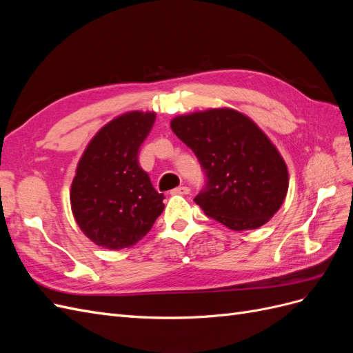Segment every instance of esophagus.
<instances>
[{
	"instance_id": "esophagus-1",
	"label": "esophagus",
	"mask_w": 353,
	"mask_h": 353,
	"mask_svg": "<svg viewBox=\"0 0 353 353\" xmlns=\"http://www.w3.org/2000/svg\"><path fill=\"white\" fill-rule=\"evenodd\" d=\"M190 188L188 187H185V185H181V187H178V188H175L172 193L174 194H183V196H185V194H190Z\"/></svg>"
}]
</instances>
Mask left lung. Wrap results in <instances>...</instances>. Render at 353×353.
<instances>
[{
  "label": "left lung",
  "mask_w": 353,
  "mask_h": 353,
  "mask_svg": "<svg viewBox=\"0 0 353 353\" xmlns=\"http://www.w3.org/2000/svg\"><path fill=\"white\" fill-rule=\"evenodd\" d=\"M196 154L206 184L194 201L234 231L262 227L280 209L288 174L283 157L253 121L232 109H212L170 122Z\"/></svg>",
  "instance_id": "obj_1"
}]
</instances>
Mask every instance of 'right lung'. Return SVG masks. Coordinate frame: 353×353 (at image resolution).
I'll return each instance as SVG.
<instances>
[{
  "label": "right lung",
  "mask_w": 353,
  "mask_h": 353,
  "mask_svg": "<svg viewBox=\"0 0 353 353\" xmlns=\"http://www.w3.org/2000/svg\"><path fill=\"white\" fill-rule=\"evenodd\" d=\"M154 113L130 112L97 132L81 157L70 190L73 216L85 236L104 249L134 245L163 212L162 193L138 163Z\"/></svg>",
  "instance_id": "1"
}]
</instances>
